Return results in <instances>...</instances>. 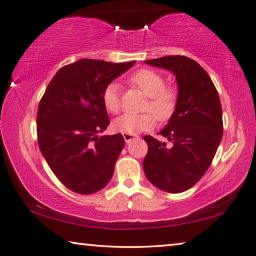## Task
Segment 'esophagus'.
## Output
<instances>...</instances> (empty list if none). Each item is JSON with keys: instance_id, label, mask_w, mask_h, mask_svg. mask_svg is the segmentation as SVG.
I'll use <instances>...</instances> for the list:
<instances>
[{"instance_id": "34e87169", "label": "esophagus", "mask_w": 256, "mask_h": 256, "mask_svg": "<svg viewBox=\"0 0 256 256\" xmlns=\"http://www.w3.org/2000/svg\"><path fill=\"white\" fill-rule=\"evenodd\" d=\"M123 138L126 144H130L132 140H136V138H138L136 136H133V134H128V133H123Z\"/></svg>"}]
</instances>
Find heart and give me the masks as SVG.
<instances>
[{"label": "heart", "instance_id": "obj_1", "mask_svg": "<svg viewBox=\"0 0 256 256\" xmlns=\"http://www.w3.org/2000/svg\"><path fill=\"white\" fill-rule=\"evenodd\" d=\"M131 82L149 97V102L144 107L146 110L154 112L159 120H166L170 118L176 108L177 94L172 88L164 86L162 76L152 70L144 68L134 73ZM102 102L110 112L116 114L120 112V96L118 84L110 82L106 86L102 94ZM153 114L150 112L142 114H124L112 122V128L116 132L133 134V136L148 131L154 128L156 123Z\"/></svg>", "mask_w": 256, "mask_h": 256}]
</instances>
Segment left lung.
<instances>
[{"mask_svg": "<svg viewBox=\"0 0 256 256\" xmlns=\"http://www.w3.org/2000/svg\"><path fill=\"white\" fill-rule=\"evenodd\" d=\"M144 63L172 72L177 84L176 108L159 132L170 144L150 136L144 138L148 144L144 174L159 190L184 192L206 174L222 141L219 94L204 68L186 56H164Z\"/></svg>", "mask_w": 256, "mask_h": 256, "instance_id": "obj_1", "label": "left lung"}]
</instances>
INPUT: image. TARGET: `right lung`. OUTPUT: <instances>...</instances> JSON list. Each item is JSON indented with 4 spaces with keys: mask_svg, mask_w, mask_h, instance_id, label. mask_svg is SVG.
I'll return each mask as SVG.
<instances>
[{
    "mask_svg": "<svg viewBox=\"0 0 256 256\" xmlns=\"http://www.w3.org/2000/svg\"><path fill=\"white\" fill-rule=\"evenodd\" d=\"M133 62L82 58L56 72L38 106V144L55 176L68 190L92 194L105 188L124 148L120 133L102 136L110 118L106 86Z\"/></svg>",
    "mask_w": 256,
    "mask_h": 256,
    "instance_id": "add662e5",
    "label": "right lung"
}]
</instances>
